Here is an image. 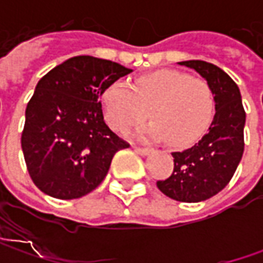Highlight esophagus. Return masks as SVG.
<instances>
[{
	"instance_id": "34e87169",
	"label": "esophagus",
	"mask_w": 263,
	"mask_h": 263,
	"mask_svg": "<svg viewBox=\"0 0 263 263\" xmlns=\"http://www.w3.org/2000/svg\"><path fill=\"white\" fill-rule=\"evenodd\" d=\"M135 152H136V154H139V155H142V157H145V155H147V154L151 152V149H146V147L135 146Z\"/></svg>"
}]
</instances>
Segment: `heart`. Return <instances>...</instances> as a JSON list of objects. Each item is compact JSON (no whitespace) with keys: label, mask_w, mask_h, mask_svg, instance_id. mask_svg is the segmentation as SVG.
Returning a JSON list of instances; mask_svg holds the SVG:
<instances>
[{"label":"heart","mask_w":263,"mask_h":263,"mask_svg":"<svg viewBox=\"0 0 263 263\" xmlns=\"http://www.w3.org/2000/svg\"><path fill=\"white\" fill-rule=\"evenodd\" d=\"M106 121L127 132L149 116L154 120L137 130L142 140H165L171 146H189L211 126L215 99L205 80L174 70L139 77L133 85L116 80L102 93Z\"/></svg>","instance_id":"b5f03b06"}]
</instances>
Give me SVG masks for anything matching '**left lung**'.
Wrapping results in <instances>:
<instances>
[{
    "label": "left lung",
    "mask_w": 263,
    "mask_h": 263,
    "mask_svg": "<svg viewBox=\"0 0 263 263\" xmlns=\"http://www.w3.org/2000/svg\"><path fill=\"white\" fill-rule=\"evenodd\" d=\"M206 80L215 99V116L208 133L192 147L173 152L174 171L158 189L178 202H202L227 186L245 151L246 112L240 89L224 70L202 60L181 61Z\"/></svg>",
    "instance_id": "obj_1"
}]
</instances>
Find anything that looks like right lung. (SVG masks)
<instances>
[{
    "instance_id": "obj_1",
    "label": "right lung",
    "mask_w": 263,
    "mask_h": 263,
    "mask_svg": "<svg viewBox=\"0 0 263 263\" xmlns=\"http://www.w3.org/2000/svg\"><path fill=\"white\" fill-rule=\"evenodd\" d=\"M132 71L109 60L79 55L37 82L26 108L22 149L39 190L70 200L102 183L114 155L128 145L106 126L99 98Z\"/></svg>"
}]
</instances>
